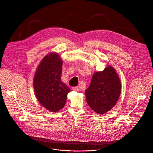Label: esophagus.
<instances>
[{
    "label": "esophagus",
    "instance_id": "1",
    "mask_svg": "<svg viewBox=\"0 0 153 153\" xmlns=\"http://www.w3.org/2000/svg\"><path fill=\"white\" fill-rule=\"evenodd\" d=\"M72 90L73 91H78L79 90V88L78 87H73L72 88Z\"/></svg>",
    "mask_w": 153,
    "mask_h": 153
}]
</instances>
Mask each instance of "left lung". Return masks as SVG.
Wrapping results in <instances>:
<instances>
[{
	"instance_id": "obj_1",
	"label": "left lung",
	"mask_w": 153,
	"mask_h": 153,
	"mask_svg": "<svg viewBox=\"0 0 153 153\" xmlns=\"http://www.w3.org/2000/svg\"><path fill=\"white\" fill-rule=\"evenodd\" d=\"M121 92L120 77L114 68L109 65L103 71L95 72L85 90L89 106L97 114H104L117 104Z\"/></svg>"
}]
</instances>
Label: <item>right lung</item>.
<instances>
[{
  "instance_id": "right-lung-1",
  "label": "right lung",
  "mask_w": 153,
  "mask_h": 153,
  "mask_svg": "<svg viewBox=\"0 0 153 153\" xmlns=\"http://www.w3.org/2000/svg\"><path fill=\"white\" fill-rule=\"evenodd\" d=\"M63 61L58 53L50 52L40 62L33 77V88L39 103L50 112L65 106L70 89L61 81Z\"/></svg>"
}]
</instances>
